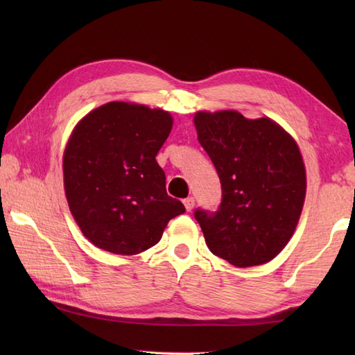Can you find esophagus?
<instances>
[{"instance_id": "esophagus-1", "label": "esophagus", "mask_w": 355, "mask_h": 355, "mask_svg": "<svg viewBox=\"0 0 355 355\" xmlns=\"http://www.w3.org/2000/svg\"><path fill=\"white\" fill-rule=\"evenodd\" d=\"M183 202H184V207H186L187 212H191V210H192L193 206H195V198H193V197H189V198H186Z\"/></svg>"}]
</instances>
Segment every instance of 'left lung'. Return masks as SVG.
Here are the masks:
<instances>
[{"label": "left lung", "mask_w": 355, "mask_h": 355, "mask_svg": "<svg viewBox=\"0 0 355 355\" xmlns=\"http://www.w3.org/2000/svg\"><path fill=\"white\" fill-rule=\"evenodd\" d=\"M193 120L223 192L214 212H193L209 250L243 268L271 261L293 236L305 200L296 141L273 120L236 111L197 112Z\"/></svg>", "instance_id": "8db88e82"}]
</instances>
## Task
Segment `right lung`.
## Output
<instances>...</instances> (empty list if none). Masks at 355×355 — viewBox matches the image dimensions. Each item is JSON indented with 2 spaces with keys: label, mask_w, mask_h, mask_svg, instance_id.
Here are the masks:
<instances>
[{
  "label": "right lung",
  "mask_w": 355,
  "mask_h": 355,
  "mask_svg": "<svg viewBox=\"0 0 355 355\" xmlns=\"http://www.w3.org/2000/svg\"><path fill=\"white\" fill-rule=\"evenodd\" d=\"M172 117L143 105L110 102L74 128L64 153V187L82 233L116 254H137L160 241L166 224L184 214L166 192L155 155Z\"/></svg>",
  "instance_id": "add662e5"
}]
</instances>
